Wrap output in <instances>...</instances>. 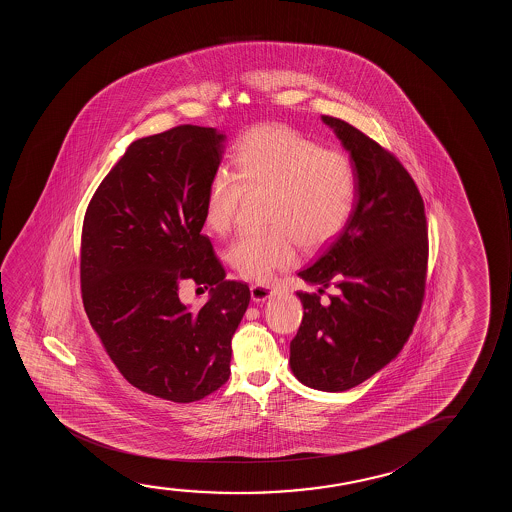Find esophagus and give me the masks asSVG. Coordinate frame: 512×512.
<instances>
[{"label": "esophagus", "mask_w": 512, "mask_h": 512, "mask_svg": "<svg viewBox=\"0 0 512 512\" xmlns=\"http://www.w3.org/2000/svg\"><path fill=\"white\" fill-rule=\"evenodd\" d=\"M250 292H252L253 301H266V299L273 295V288L267 287V285H252Z\"/></svg>", "instance_id": "esophagus-1"}]
</instances>
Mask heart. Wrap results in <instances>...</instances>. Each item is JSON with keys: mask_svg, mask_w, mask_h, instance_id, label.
<instances>
[{"mask_svg": "<svg viewBox=\"0 0 512 512\" xmlns=\"http://www.w3.org/2000/svg\"><path fill=\"white\" fill-rule=\"evenodd\" d=\"M243 190H267L262 231L243 232L225 259L245 280L267 283L297 262L299 243L320 248L348 224L358 175L348 155L325 148L287 126L246 131L232 152V175L211 178L204 222L217 234L231 229Z\"/></svg>", "mask_w": 512, "mask_h": 512, "instance_id": "b5f03b06", "label": "heart"}]
</instances>
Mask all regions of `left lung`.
I'll list each match as a JSON object with an SVG mask.
<instances>
[{"label": "left lung", "mask_w": 512, "mask_h": 512, "mask_svg": "<svg viewBox=\"0 0 512 512\" xmlns=\"http://www.w3.org/2000/svg\"><path fill=\"white\" fill-rule=\"evenodd\" d=\"M322 120L350 152L357 203L339 236L299 271L318 294L297 292L304 316L290 369L309 388L344 392L390 364L413 332L427 280V218L395 155L344 120ZM325 287L335 290L327 307L319 301Z\"/></svg>", "instance_id": "1"}]
</instances>
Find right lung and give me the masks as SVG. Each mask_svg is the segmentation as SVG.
<instances>
[{
  "instance_id": "right-lung-1",
  "label": "right lung",
  "mask_w": 512,
  "mask_h": 512,
  "mask_svg": "<svg viewBox=\"0 0 512 512\" xmlns=\"http://www.w3.org/2000/svg\"><path fill=\"white\" fill-rule=\"evenodd\" d=\"M227 136L178 126L136 140L87 206L80 281L85 313L120 374L159 399L196 402L231 374V341L250 304L246 283L225 280L201 234L204 199ZM211 288L190 312L177 285Z\"/></svg>"
}]
</instances>
